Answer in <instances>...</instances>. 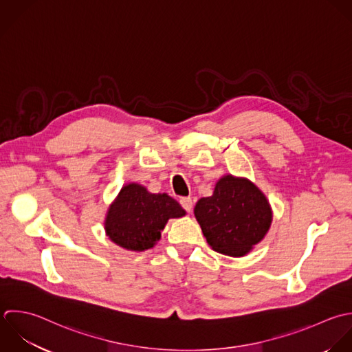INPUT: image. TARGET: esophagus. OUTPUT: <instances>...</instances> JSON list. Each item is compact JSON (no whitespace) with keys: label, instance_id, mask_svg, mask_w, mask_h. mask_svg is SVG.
Masks as SVG:
<instances>
[{"label":"esophagus","instance_id":"esophagus-1","mask_svg":"<svg viewBox=\"0 0 352 352\" xmlns=\"http://www.w3.org/2000/svg\"><path fill=\"white\" fill-rule=\"evenodd\" d=\"M179 204L182 206V208H184L186 212H190L192 208H193V203H192V199H190V197H181V199H179Z\"/></svg>","mask_w":352,"mask_h":352}]
</instances>
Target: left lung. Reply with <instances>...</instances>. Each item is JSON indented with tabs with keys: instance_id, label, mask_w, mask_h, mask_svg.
Here are the masks:
<instances>
[{
	"instance_id": "left-lung-1",
	"label": "left lung",
	"mask_w": 352,
	"mask_h": 352,
	"mask_svg": "<svg viewBox=\"0 0 352 352\" xmlns=\"http://www.w3.org/2000/svg\"><path fill=\"white\" fill-rule=\"evenodd\" d=\"M195 217L214 251L243 256L267 233L272 208L251 181L226 175L212 196L197 201Z\"/></svg>"
}]
</instances>
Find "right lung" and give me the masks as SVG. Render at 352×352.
Instances as JSON below:
<instances>
[{
    "label": "right lung",
    "mask_w": 352,
    "mask_h": 352,
    "mask_svg": "<svg viewBox=\"0 0 352 352\" xmlns=\"http://www.w3.org/2000/svg\"><path fill=\"white\" fill-rule=\"evenodd\" d=\"M185 211L173 197L149 193L137 184L126 185L109 208L105 230L118 245L130 251L152 248L160 239L170 218L184 217Z\"/></svg>",
    "instance_id": "1"
}]
</instances>
